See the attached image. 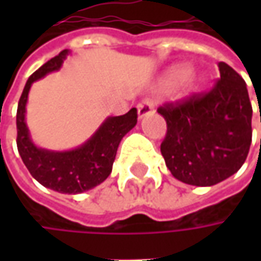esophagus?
I'll return each mask as SVG.
<instances>
[{
	"label": "esophagus",
	"mask_w": 261,
	"mask_h": 261,
	"mask_svg": "<svg viewBox=\"0 0 261 261\" xmlns=\"http://www.w3.org/2000/svg\"><path fill=\"white\" fill-rule=\"evenodd\" d=\"M154 112V105L151 101H142L138 105V119H142L145 116L151 115Z\"/></svg>",
	"instance_id": "esophagus-1"
}]
</instances>
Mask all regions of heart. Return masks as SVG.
Instances as JSON below:
<instances>
[{
  "label": "heart",
  "instance_id": "heart-1",
  "mask_svg": "<svg viewBox=\"0 0 261 261\" xmlns=\"http://www.w3.org/2000/svg\"><path fill=\"white\" fill-rule=\"evenodd\" d=\"M190 64H177L168 68L160 80V88H171L181 83H187L186 94H196L205 86V76L202 74H192Z\"/></svg>",
  "mask_w": 261,
  "mask_h": 261
}]
</instances>
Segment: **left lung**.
I'll return each mask as SVG.
<instances>
[{
  "instance_id": "1",
  "label": "left lung",
  "mask_w": 261,
  "mask_h": 261,
  "mask_svg": "<svg viewBox=\"0 0 261 261\" xmlns=\"http://www.w3.org/2000/svg\"><path fill=\"white\" fill-rule=\"evenodd\" d=\"M218 68L221 80L207 94L158 109L167 122L161 154L171 174L186 185L224 181L241 168L251 145L253 109L246 81L225 62Z\"/></svg>"
}]
</instances>
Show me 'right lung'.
I'll return each instance as SVG.
<instances>
[{
	"label": "right lung",
	"instance_id": "add662e5",
	"mask_svg": "<svg viewBox=\"0 0 261 261\" xmlns=\"http://www.w3.org/2000/svg\"><path fill=\"white\" fill-rule=\"evenodd\" d=\"M71 52L65 49L29 76L17 107V148L30 174L42 186L58 193L78 195L103 183L112 173L122 138L136 125V109L126 115L109 116L84 144L74 149L42 148L32 139L25 122V106L33 83L59 71Z\"/></svg>",
	"mask_w": 261,
	"mask_h": 261
}]
</instances>
